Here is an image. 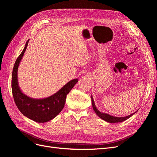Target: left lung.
<instances>
[{"instance_id":"left-lung-1","label":"left lung","mask_w":157,"mask_h":157,"mask_svg":"<svg viewBox=\"0 0 157 157\" xmlns=\"http://www.w3.org/2000/svg\"><path fill=\"white\" fill-rule=\"evenodd\" d=\"M91 98H92V107H93V109L94 111L96 112V113L97 114V115L100 117L101 119L104 120L106 122H110V123H115V122H122V121H126V119H128V118H129L130 117H132V115H133V114L134 113H132L131 114V115H128V116H126V117H113V116H111L110 115H109V114H107V113H101L99 111L98 109L96 108V105H95V103H94V99H93V98L92 96H91Z\"/></svg>"}]
</instances>
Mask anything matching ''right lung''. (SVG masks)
<instances>
[{"label":"right lung","instance_id":"right-lung-1","mask_svg":"<svg viewBox=\"0 0 157 157\" xmlns=\"http://www.w3.org/2000/svg\"><path fill=\"white\" fill-rule=\"evenodd\" d=\"M29 40L27 41L24 49L14 64L12 76V91L16 105L23 115L33 121L43 123L53 119L62 111L66 101V96L77 84L78 79L71 80L58 92L48 98L33 99L25 95L19 87L17 69L26 50Z\"/></svg>","mask_w":157,"mask_h":157}]
</instances>
